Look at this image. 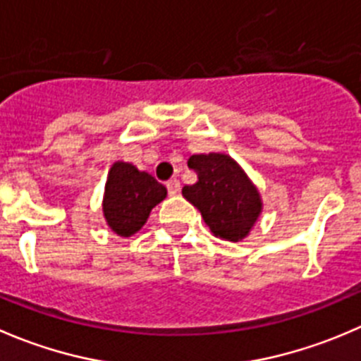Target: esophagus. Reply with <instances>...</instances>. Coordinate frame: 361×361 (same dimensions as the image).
I'll return each instance as SVG.
<instances>
[{
	"mask_svg": "<svg viewBox=\"0 0 361 361\" xmlns=\"http://www.w3.org/2000/svg\"><path fill=\"white\" fill-rule=\"evenodd\" d=\"M166 187H167V192H169V195H176V194H180V181L176 180V178H174V180H169L166 183Z\"/></svg>",
	"mask_w": 361,
	"mask_h": 361,
	"instance_id": "1",
	"label": "esophagus"
}]
</instances>
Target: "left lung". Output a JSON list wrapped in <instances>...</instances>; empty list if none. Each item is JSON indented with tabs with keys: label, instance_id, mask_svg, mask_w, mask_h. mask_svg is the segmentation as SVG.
I'll return each instance as SVG.
<instances>
[{
	"label": "left lung",
	"instance_id": "obj_1",
	"mask_svg": "<svg viewBox=\"0 0 361 361\" xmlns=\"http://www.w3.org/2000/svg\"><path fill=\"white\" fill-rule=\"evenodd\" d=\"M197 173V183L181 194L201 212L213 236L241 241L262 213V199L243 167L226 153H201L188 159Z\"/></svg>",
	"mask_w": 361,
	"mask_h": 361
}]
</instances>
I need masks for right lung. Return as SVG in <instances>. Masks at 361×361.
Returning <instances> with one entry per match:
<instances>
[{
  "instance_id": "1",
  "label": "right lung",
  "mask_w": 361,
  "mask_h": 361,
  "mask_svg": "<svg viewBox=\"0 0 361 361\" xmlns=\"http://www.w3.org/2000/svg\"><path fill=\"white\" fill-rule=\"evenodd\" d=\"M167 195V188L146 171L128 162H114L107 174L102 212L107 226L118 236L141 231L149 213Z\"/></svg>"
}]
</instances>
